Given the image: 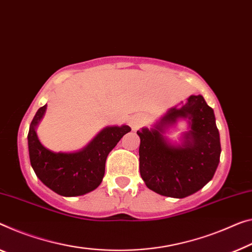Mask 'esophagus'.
<instances>
[{
  "instance_id": "34e87169",
  "label": "esophagus",
  "mask_w": 252,
  "mask_h": 252,
  "mask_svg": "<svg viewBox=\"0 0 252 252\" xmlns=\"http://www.w3.org/2000/svg\"><path fill=\"white\" fill-rule=\"evenodd\" d=\"M144 123H145V118L139 114L131 116L129 119V125L133 130H137Z\"/></svg>"
}]
</instances>
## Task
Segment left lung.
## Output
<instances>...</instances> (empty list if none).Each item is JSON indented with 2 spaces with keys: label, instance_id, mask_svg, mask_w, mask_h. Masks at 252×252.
<instances>
[{
  "label": "left lung",
  "instance_id": "left-lung-1",
  "mask_svg": "<svg viewBox=\"0 0 252 252\" xmlns=\"http://www.w3.org/2000/svg\"><path fill=\"white\" fill-rule=\"evenodd\" d=\"M184 119L189 130L181 143L165 136L166 130ZM139 172L146 187L162 196L185 198L202 189L218 169L220 133L214 110L203 95H190L180 107H172L152 128L137 130Z\"/></svg>",
  "mask_w": 252,
  "mask_h": 252
}]
</instances>
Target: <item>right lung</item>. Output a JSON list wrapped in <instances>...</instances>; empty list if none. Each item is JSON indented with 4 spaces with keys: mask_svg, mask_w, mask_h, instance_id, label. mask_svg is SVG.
<instances>
[{
    "mask_svg": "<svg viewBox=\"0 0 252 252\" xmlns=\"http://www.w3.org/2000/svg\"><path fill=\"white\" fill-rule=\"evenodd\" d=\"M46 109L47 104L38 109L29 127V158L34 173L61 196L75 197L94 190L102 181L108 154L130 127L107 126L76 152H54L41 144L36 131Z\"/></svg>",
    "mask_w": 252,
    "mask_h": 252,
    "instance_id": "add662e5",
    "label": "right lung"
}]
</instances>
